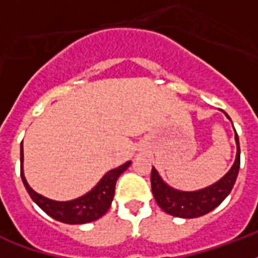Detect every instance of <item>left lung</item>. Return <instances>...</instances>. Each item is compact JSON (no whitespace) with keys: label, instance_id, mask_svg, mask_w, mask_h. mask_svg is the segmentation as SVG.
Wrapping results in <instances>:
<instances>
[{"label":"left lung","instance_id":"8db88e82","mask_svg":"<svg viewBox=\"0 0 258 258\" xmlns=\"http://www.w3.org/2000/svg\"><path fill=\"white\" fill-rule=\"evenodd\" d=\"M226 113V112H225ZM226 116L229 115L226 113ZM230 119V117H229ZM237 157L234 165L224 178H221L217 183L198 191H178L161 179L158 171L153 167L151 170V190L154 198L162 210L167 214L180 218H197V217L208 214L216 209L222 201L232 191L234 182L240 170V142L236 133Z\"/></svg>","mask_w":258,"mask_h":258}]
</instances>
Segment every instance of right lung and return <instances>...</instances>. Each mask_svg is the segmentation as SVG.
Wrapping results in <instances>:
<instances>
[{"mask_svg": "<svg viewBox=\"0 0 258 258\" xmlns=\"http://www.w3.org/2000/svg\"><path fill=\"white\" fill-rule=\"evenodd\" d=\"M22 158H24V154H22L21 145V178L30 198L49 217L54 218L56 221L71 225L87 224V222H92V221L100 218L101 216H104L113 200L117 178L131 165V162H127L124 165L119 166L117 169L107 172L101 178L100 182L91 191L87 192L86 196L74 201L57 202V201L48 200L30 188L25 176H24V172H22Z\"/></svg>", "mask_w": 258, "mask_h": 258, "instance_id": "1", "label": "right lung"}]
</instances>
